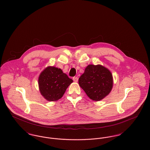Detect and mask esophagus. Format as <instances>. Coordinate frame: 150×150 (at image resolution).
<instances>
[{"instance_id":"34e87169","label":"esophagus","mask_w":150,"mask_h":150,"mask_svg":"<svg viewBox=\"0 0 150 150\" xmlns=\"http://www.w3.org/2000/svg\"><path fill=\"white\" fill-rule=\"evenodd\" d=\"M73 81H74V82H77L78 80H79V79H78L77 77H74L73 78Z\"/></svg>"}]
</instances>
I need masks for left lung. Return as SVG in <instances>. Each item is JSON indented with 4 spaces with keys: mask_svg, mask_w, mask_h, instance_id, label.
<instances>
[{
    "mask_svg": "<svg viewBox=\"0 0 150 150\" xmlns=\"http://www.w3.org/2000/svg\"><path fill=\"white\" fill-rule=\"evenodd\" d=\"M79 84L91 99L99 101L111 92L112 76L108 69L100 64H89L79 78Z\"/></svg>",
    "mask_w": 150,
    "mask_h": 150,
    "instance_id": "obj_1",
    "label": "left lung"
}]
</instances>
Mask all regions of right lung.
Wrapping results in <instances>:
<instances>
[{
    "label": "right lung",
    "mask_w": 150,
    "mask_h": 150,
    "mask_svg": "<svg viewBox=\"0 0 150 150\" xmlns=\"http://www.w3.org/2000/svg\"><path fill=\"white\" fill-rule=\"evenodd\" d=\"M40 92L48 101L61 99L73 80L61 69L48 66L40 73L39 80Z\"/></svg>",
    "instance_id": "1"
}]
</instances>
